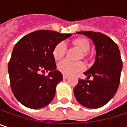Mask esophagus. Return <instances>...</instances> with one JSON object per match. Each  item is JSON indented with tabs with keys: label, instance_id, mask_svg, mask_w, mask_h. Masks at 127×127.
I'll return each instance as SVG.
<instances>
[{
	"label": "esophagus",
	"instance_id": "1",
	"mask_svg": "<svg viewBox=\"0 0 127 127\" xmlns=\"http://www.w3.org/2000/svg\"><path fill=\"white\" fill-rule=\"evenodd\" d=\"M63 77L64 79H67V78L68 77V76H67V75H65V74H63Z\"/></svg>",
	"mask_w": 127,
	"mask_h": 127
}]
</instances>
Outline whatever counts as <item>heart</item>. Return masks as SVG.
I'll use <instances>...</instances> for the list:
<instances>
[{
  "instance_id": "1",
  "label": "heart",
  "mask_w": 127,
  "mask_h": 127,
  "mask_svg": "<svg viewBox=\"0 0 127 127\" xmlns=\"http://www.w3.org/2000/svg\"><path fill=\"white\" fill-rule=\"evenodd\" d=\"M72 45L76 48H79L82 54L79 56V59H87L88 56V52L90 48L89 41L84 37H78L72 40ZM67 50V45L64 42H58L54 48L52 54L54 58L56 60H60L63 59ZM58 70L64 74H73L78 72H80L84 70L85 65L82 62L73 63L68 60H64L59 63L57 64Z\"/></svg>"
}]
</instances>
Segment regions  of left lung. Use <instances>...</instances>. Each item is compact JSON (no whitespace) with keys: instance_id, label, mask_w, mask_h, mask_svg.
Here are the masks:
<instances>
[{"instance_id":"obj_1","label":"left lung","mask_w":127,"mask_h":127,"mask_svg":"<svg viewBox=\"0 0 127 127\" xmlns=\"http://www.w3.org/2000/svg\"><path fill=\"white\" fill-rule=\"evenodd\" d=\"M92 39L96 50L93 65L84 73L88 78L79 79L73 90L77 101L84 107L96 109L109 102L115 94L121 78L122 60L118 45L107 35L92 31L79 32Z\"/></svg>"}]
</instances>
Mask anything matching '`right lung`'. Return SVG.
<instances>
[{
	"instance_id": "add662e5",
	"label": "right lung",
	"mask_w": 127,
	"mask_h": 127,
	"mask_svg": "<svg viewBox=\"0 0 127 127\" xmlns=\"http://www.w3.org/2000/svg\"><path fill=\"white\" fill-rule=\"evenodd\" d=\"M71 34L38 30L20 39L13 48L8 64L10 86L24 106L39 109L54 98L57 85L63 80L52 54L54 46ZM50 71L48 76L41 72Z\"/></svg>"
}]
</instances>
